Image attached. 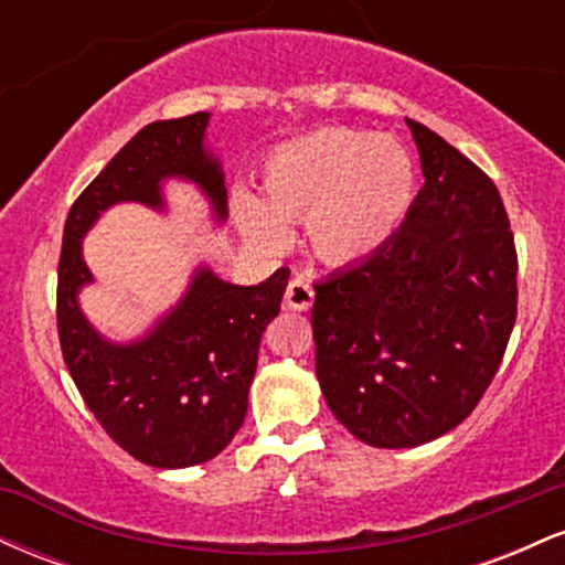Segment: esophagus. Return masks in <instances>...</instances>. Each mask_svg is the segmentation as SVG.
<instances>
[{"label":"esophagus","instance_id":"1","mask_svg":"<svg viewBox=\"0 0 565 565\" xmlns=\"http://www.w3.org/2000/svg\"><path fill=\"white\" fill-rule=\"evenodd\" d=\"M313 297H316L313 287H310L308 278L302 276L291 278L287 291H284V302H287V308H295V310H308L310 305H313Z\"/></svg>","mask_w":565,"mask_h":565}]
</instances>
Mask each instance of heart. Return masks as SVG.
Here are the masks:
<instances>
[{
    "label": "heart",
    "mask_w": 565,
    "mask_h": 565,
    "mask_svg": "<svg viewBox=\"0 0 565 565\" xmlns=\"http://www.w3.org/2000/svg\"><path fill=\"white\" fill-rule=\"evenodd\" d=\"M263 201L236 193L233 215L257 246L284 244L302 223L321 260L345 265L377 252L404 223L414 193L412 159L395 140L321 129L278 146L263 164Z\"/></svg>",
    "instance_id": "obj_1"
}]
</instances>
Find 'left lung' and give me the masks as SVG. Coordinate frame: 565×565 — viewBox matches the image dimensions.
Returning a JSON list of instances; mask_svg holds the SVG:
<instances>
[{"instance_id":"left-lung-1","label":"left lung","mask_w":565,"mask_h":565,"mask_svg":"<svg viewBox=\"0 0 565 565\" xmlns=\"http://www.w3.org/2000/svg\"><path fill=\"white\" fill-rule=\"evenodd\" d=\"M425 185L366 260L316 284V377L332 414L377 449L457 427L483 398L518 316L508 212L481 167L406 121Z\"/></svg>"}]
</instances>
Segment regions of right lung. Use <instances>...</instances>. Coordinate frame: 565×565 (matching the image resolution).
<instances>
[{
	"mask_svg": "<svg viewBox=\"0 0 565 565\" xmlns=\"http://www.w3.org/2000/svg\"><path fill=\"white\" fill-rule=\"evenodd\" d=\"M210 114L153 121L108 161L79 193L63 228L57 263V337L71 380L103 430L142 465L191 468L217 457L246 417L260 337L281 310L289 268L257 287L220 281L199 270L185 297L151 334L111 345L76 305L93 281L82 260V236L116 201L161 206V180L188 178L223 220V172L204 148Z\"/></svg>",
	"mask_w": 565,
	"mask_h": 565,
	"instance_id": "right-lung-1",
	"label": "right lung"
}]
</instances>
